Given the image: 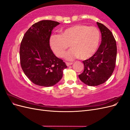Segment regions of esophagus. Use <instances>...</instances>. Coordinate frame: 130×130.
Returning <instances> with one entry per match:
<instances>
[{"label": "esophagus", "mask_w": 130, "mask_h": 130, "mask_svg": "<svg viewBox=\"0 0 130 130\" xmlns=\"http://www.w3.org/2000/svg\"><path fill=\"white\" fill-rule=\"evenodd\" d=\"M66 65L67 66H70L73 64V63L72 62H66Z\"/></svg>", "instance_id": "esophagus-1"}]
</instances>
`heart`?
<instances>
[{"instance_id":"b5f03b06","label":"heart","mask_w":130,"mask_h":130,"mask_svg":"<svg viewBox=\"0 0 130 130\" xmlns=\"http://www.w3.org/2000/svg\"><path fill=\"white\" fill-rule=\"evenodd\" d=\"M100 42V34L96 27L76 24L63 31L61 35L51 37L50 44L58 57L63 56L70 45L72 49L64 55L66 59L73 60L80 57L86 60L96 53Z\"/></svg>"}]
</instances>
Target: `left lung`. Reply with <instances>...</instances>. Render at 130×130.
<instances>
[{
  "instance_id": "left-lung-1",
  "label": "left lung",
  "mask_w": 130,
  "mask_h": 130,
  "mask_svg": "<svg viewBox=\"0 0 130 130\" xmlns=\"http://www.w3.org/2000/svg\"><path fill=\"white\" fill-rule=\"evenodd\" d=\"M101 33V43L96 53L82 62L84 70L78 77L86 85L96 86L103 84L112 75L117 58L116 41L107 27L97 22Z\"/></svg>"
}]
</instances>
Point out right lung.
<instances>
[{
    "label": "right lung",
    "mask_w": 130,
    "mask_h": 130,
    "mask_svg": "<svg viewBox=\"0 0 130 130\" xmlns=\"http://www.w3.org/2000/svg\"><path fill=\"white\" fill-rule=\"evenodd\" d=\"M58 24V22L50 20L35 23L22 40L21 65L25 75L35 85L44 87L55 85L61 79L63 70L67 67L50 47L52 31Z\"/></svg>",
    "instance_id": "right-lung-1"
}]
</instances>
